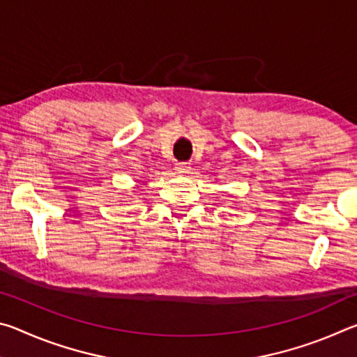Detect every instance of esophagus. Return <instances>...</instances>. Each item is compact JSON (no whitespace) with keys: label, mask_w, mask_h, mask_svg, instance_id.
<instances>
[{"label":"esophagus","mask_w":357,"mask_h":357,"mask_svg":"<svg viewBox=\"0 0 357 357\" xmlns=\"http://www.w3.org/2000/svg\"><path fill=\"white\" fill-rule=\"evenodd\" d=\"M189 164H185V162H179V164H176V170L178 173H187L189 172Z\"/></svg>","instance_id":"1"}]
</instances>
